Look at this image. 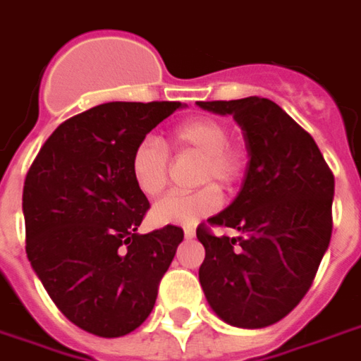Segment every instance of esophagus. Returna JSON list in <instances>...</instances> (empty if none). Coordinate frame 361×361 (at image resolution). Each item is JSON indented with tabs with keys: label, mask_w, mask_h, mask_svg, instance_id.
<instances>
[{
	"label": "esophagus",
	"mask_w": 361,
	"mask_h": 361,
	"mask_svg": "<svg viewBox=\"0 0 361 361\" xmlns=\"http://www.w3.org/2000/svg\"><path fill=\"white\" fill-rule=\"evenodd\" d=\"M183 235H185V239H193L195 229L193 228H185V229H183Z\"/></svg>",
	"instance_id": "1"
}]
</instances>
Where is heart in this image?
I'll list each match as a JSON object with an SVG mask.
<instances>
[{"mask_svg": "<svg viewBox=\"0 0 361 361\" xmlns=\"http://www.w3.org/2000/svg\"><path fill=\"white\" fill-rule=\"evenodd\" d=\"M228 126L212 116H193L170 130V147L176 154H199L195 180L199 183L216 181L221 188H233L247 166V154L239 143L229 141ZM133 183L145 197L164 191L170 172V154L160 141L141 140L130 157ZM221 207V193L214 183L195 191H176L154 204L153 221L160 226H193L214 214Z\"/></svg>", "mask_w": 361, "mask_h": 361, "instance_id": "heart-1", "label": "heart"}]
</instances>
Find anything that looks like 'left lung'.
<instances>
[{"instance_id": "left-lung-1", "label": "left lung", "mask_w": 361, "mask_h": 361, "mask_svg": "<svg viewBox=\"0 0 361 361\" xmlns=\"http://www.w3.org/2000/svg\"><path fill=\"white\" fill-rule=\"evenodd\" d=\"M207 111L233 114L245 132L248 166L243 188L210 226L197 228L204 247L199 281L210 308L237 327H268L312 287L333 231L335 176L314 137L281 106L264 97L199 101Z\"/></svg>"}]
</instances>
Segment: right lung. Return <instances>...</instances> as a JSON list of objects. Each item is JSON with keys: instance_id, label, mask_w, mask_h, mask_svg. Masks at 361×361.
<instances>
[{"instance_id": "obj_1", "label": "right lung", "mask_w": 361, "mask_h": 361, "mask_svg": "<svg viewBox=\"0 0 361 361\" xmlns=\"http://www.w3.org/2000/svg\"><path fill=\"white\" fill-rule=\"evenodd\" d=\"M180 101L97 105L65 120L26 173V255L63 314L97 337L137 329L183 241L164 226L140 235L149 201L133 183L130 157Z\"/></svg>"}]
</instances>
